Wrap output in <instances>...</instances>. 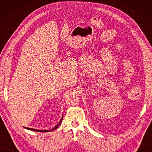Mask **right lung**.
Here are the masks:
<instances>
[{
  "mask_svg": "<svg viewBox=\"0 0 152 152\" xmlns=\"http://www.w3.org/2000/svg\"><path fill=\"white\" fill-rule=\"evenodd\" d=\"M63 115L62 116V118H61V120H60L59 124H58L56 126V127H54L53 129H50V130H38V129H31V128H28V127H26V129H29V130H31V131H37V132H50V131H53V130H55V129H57L58 127H59V125L61 124V121H62V120H63Z\"/></svg>",
  "mask_w": 152,
  "mask_h": 152,
  "instance_id": "obj_1",
  "label": "right lung"
}]
</instances>
